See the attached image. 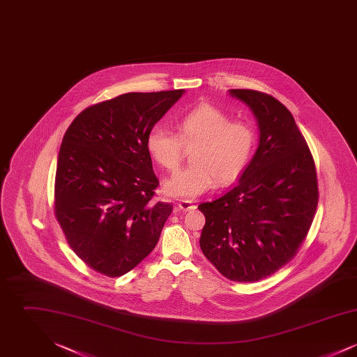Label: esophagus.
<instances>
[{
	"mask_svg": "<svg viewBox=\"0 0 357 357\" xmlns=\"http://www.w3.org/2000/svg\"><path fill=\"white\" fill-rule=\"evenodd\" d=\"M178 208L179 210H182V211H188V210H194L197 206L195 204H191V202H188V201H181V202H178Z\"/></svg>",
	"mask_w": 357,
	"mask_h": 357,
	"instance_id": "34e87169",
	"label": "esophagus"
}]
</instances>
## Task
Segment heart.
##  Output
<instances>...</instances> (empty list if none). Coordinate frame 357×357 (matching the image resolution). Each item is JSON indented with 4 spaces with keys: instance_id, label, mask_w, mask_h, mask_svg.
Returning <instances> with one entry per match:
<instances>
[{
    "instance_id": "heart-1",
    "label": "heart",
    "mask_w": 357,
    "mask_h": 357,
    "mask_svg": "<svg viewBox=\"0 0 357 357\" xmlns=\"http://www.w3.org/2000/svg\"><path fill=\"white\" fill-rule=\"evenodd\" d=\"M178 134L155 126L147 135V151L163 169L175 171L183 151L192 150V166L174 174L165 192L175 199L192 201L220 185H230L246 170L255 149V128L245 121H230L220 108L199 104L176 123Z\"/></svg>"
}]
</instances>
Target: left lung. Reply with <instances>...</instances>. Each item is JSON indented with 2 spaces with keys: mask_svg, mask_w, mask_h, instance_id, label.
<instances>
[{
  "mask_svg": "<svg viewBox=\"0 0 357 357\" xmlns=\"http://www.w3.org/2000/svg\"><path fill=\"white\" fill-rule=\"evenodd\" d=\"M253 112L259 142L237 185L198 206L204 257L226 278L255 282L296 255L313 221L319 188L305 139L288 108L269 95L230 89Z\"/></svg>",
  "mask_w": 357,
  "mask_h": 357,
  "instance_id": "8db88e82",
  "label": "left lung"
}]
</instances>
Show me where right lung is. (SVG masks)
<instances>
[{"label": "right lung", "instance_id": "add662e5", "mask_svg": "<svg viewBox=\"0 0 357 357\" xmlns=\"http://www.w3.org/2000/svg\"><path fill=\"white\" fill-rule=\"evenodd\" d=\"M185 92L124 93L70 123L57 158L54 213L91 269L119 277L158 243L172 204L153 201L159 181L146 142Z\"/></svg>", "mask_w": 357, "mask_h": 357}]
</instances>
